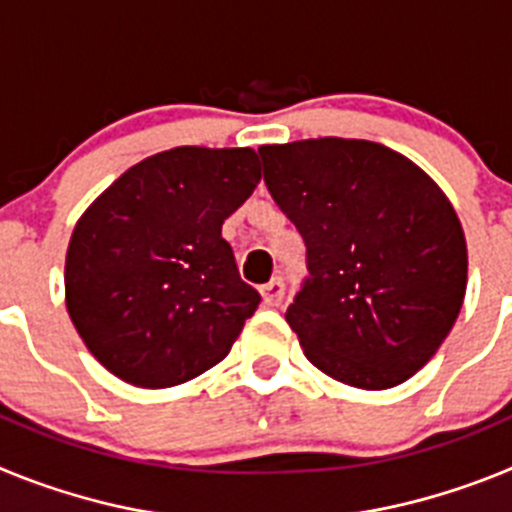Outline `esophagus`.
<instances>
[{"label":"esophagus","instance_id":"34e87169","mask_svg":"<svg viewBox=\"0 0 512 512\" xmlns=\"http://www.w3.org/2000/svg\"><path fill=\"white\" fill-rule=\"evenodd\" d=\"M261 297H264V305H269V307H277L279 302H282V297H284V282L282 279H271L269 284H264V287H261Z\"/></svg>","mask_w":512,"mask_h":512}]
</instances>
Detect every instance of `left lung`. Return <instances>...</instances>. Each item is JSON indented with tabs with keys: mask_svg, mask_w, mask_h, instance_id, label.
Here are the masks:
<instances>
[{
	"mask_svg": "<svg viewBox=\"0 0 512 512\" xmlns=\"http://www.w3.org/2000/svg\"><path fill=\"white\" fill-rule=\"evenodd\" d=\"M271 197L307 246L287 323L307 361L359 390L408 382L467 295V238L443 189L408 156L356 138L261 146Z\"/></svg>",
	"mask_w": 512,
	"mask_h": 512,
	"instance_id": "1",
	"label": "left lung"
}]
</instances>
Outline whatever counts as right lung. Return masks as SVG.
Masks as SVG:
<instances>
[{"label":"right lung","instance_id":"add662e5","mask_svg":"<svg viewBox=\"0 0 512 512\" xmlns=\"http://www.w3.org/2000/svg\"><path fill=\"white\" fill-rule=\"evenodd\" d=\"M259 179L253 148L179 146L130 166L84 210L66 310L107 372L164 390L230 354L261 297L241 282L223 223Z\"/></svg>","mask_w":512,"mask_h":512}]
</instances>
